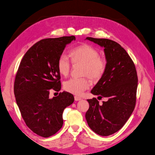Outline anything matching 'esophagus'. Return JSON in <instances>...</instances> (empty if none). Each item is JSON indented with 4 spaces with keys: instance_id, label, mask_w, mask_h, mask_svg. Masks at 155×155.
I'll return each mask as SVG.
<instances>
[{
    "instance_id": "esophagus-1",
    "label": "esophagus",
    "mask_w": 155,
    "mask_h": 155,
    "mask_svg": "<svg viewBox=\"0 0 155 155\" xmlns=\"http://www.w3.org/2000/svg\"><path fill=\"white\" fill-rule=\"evenodd\" d=\"M74 99H75V101H81V98H80V97H78V96H75Z\"/></svg>"
}]
</instances>
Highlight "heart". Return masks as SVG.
<instances>
[{
    "mask_svg": "<svg viewBox=\"0 0 155 155\" xmlns=\"http://www.w3.org/2000/svg\"><path fill=\"white\" fill-rule=\"evenodd\" d=\"M71 56L74 64H82L81 75L86 77L71 78L64 82V87L72 94L80 96L90 87V82L87 77L93 80H99L105 72L107 62L104 58L99 56V52L96 48L87 44L75 48L71 52ZM57 65L61 75H68L71 69V62L65 53L59 56Z\"/></svg>",
    "mask_w": 155,
    "mask_h": 155,
    "instance_id": "1",
    "label": "heart"
}]
</instances>
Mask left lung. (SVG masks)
<instances>
[{
  "label": "left lung",
  "instance_id": "8db88e82",
  "mask_svg": "<svg viewBox=\"0 0 155 155\" xmlns=\"http://www.w3.org/2000/svg\"><path fill=\"white\" fill-rule=\"evenodd\" d=\"M103 47L107 66L91 93L106 97L99 105L96 98L87 99L90 107L85 117L95 133L108 136L118 131L133 112L136 102L137 75L135 65L118 43L107 38L86 37Z\"/></svg>",
  "mask_w": 155,
  "mask_h": 155
}]
</instances>
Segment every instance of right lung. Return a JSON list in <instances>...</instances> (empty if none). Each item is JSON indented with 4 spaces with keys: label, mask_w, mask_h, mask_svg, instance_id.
Wrapping results in <instances>:
<instances>
[{
    "label": "right lung",
    "mask_w": 155,
    "mask_h": 155,
    "mask_svg": "<svg viewBox=\"0 0 155 155\" xmlns=\"http://www.w3.org/2000/svg\"><path fill=\"white\" fill-rule=\"evenodd\" d=\"M73 40L74 35L37 42L22 59L16 75L14 94L22 117L30 129L43 137L62 127L64 110L74 101V96L66 91L49 97L51 89L61 90L58 59Z\"/></svg>",
    "instance_id": "add662e5"
}]
</instances>
